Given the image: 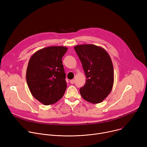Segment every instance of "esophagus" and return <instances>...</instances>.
I'll list each match as a JSON object with an SVG mask.
<instances>
[{
    "label": "esophagus",
    "mask_w": 147,
    "mask_h": 147,
    "mask_svg": "<svg viewBox=\"0 0 147 147\" xmlns=\"http://www.w3.org/2000/svg\"><path fill=\"white\" fill-rule=\"evenodd\" d=\"M74 83V80H70V83H71V84H73Z\"/></svg>",
    "instance_id": "34e87169"
}]
</instances>
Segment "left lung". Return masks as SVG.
<instances>
[{
	"label": "left lung",
	"mask_w": 147,
	"mask_h": 147,
	"mask_svg": "<svg viewBox=\"0 0 147 147\" xmlns=\"http://www.w3.org/2000/svg\"><path fill=\"white\" fill-rule=\"evenodd\" d=\"M86 76L84 86L80 89L83 98L92 104L101 102L111 91L114 69L110 56L101 47L94 45L74 46Z\"/></svg>",
	"instance_id": "8db88e82"
}]
</instances>
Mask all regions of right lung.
I'll return each instance as SVG.
<instances>
[{"label":"right lung","mask_w":147,"mask_h":147,"mask_svg":"<svg viewBox=\"0 0 147 147\" xmlns=\"http://www.w3.org/2000/svg\"><path fill=\"white\" fill-rule=\"evenodd\" d=\"M63 46H51L37 51L30 57L26 82L33 96L45 105L61 99L67 83L62 57L67 50Z\"/></svg>","instance_id":"obj_1"}]
</instances>
